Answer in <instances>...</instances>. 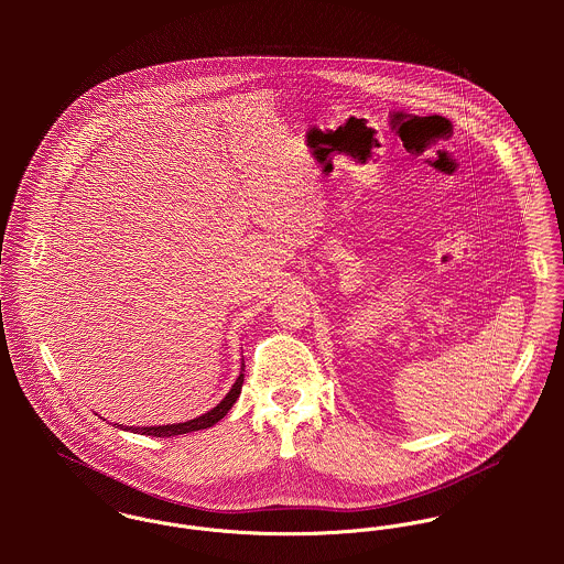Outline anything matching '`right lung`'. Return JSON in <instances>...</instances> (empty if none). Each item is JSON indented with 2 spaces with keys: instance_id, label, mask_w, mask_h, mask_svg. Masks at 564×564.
<instances>
[{
  "instance_id": "1",
  "label": "right lung",
  "mask_w": 564,
  "mask_h": 564,
  "mask_svg": "<svg viewBox=\"0 0 564 564\" xmlns=\"http://www.w3.org/2000/svg\"><path fill=\"white\" fill-rule=\"evenodd\" d=\"M245 367V365H242ZM245 371V369H242ZM239 376L235 387L230 389V393L217 403L213 410H208L206 414L197 416V419H191V421H184V423H171V425H154V427H123V430H132L134 434H145V436H159V438H169V436H177V434H188V432H195V430H206L210 425H215L219 419H224L228 414V410L235 405L237 398L241 395L242 378ZM117 425V423H115ZM119 427V425H117Z\"/></svg>"
}]
</instances>
